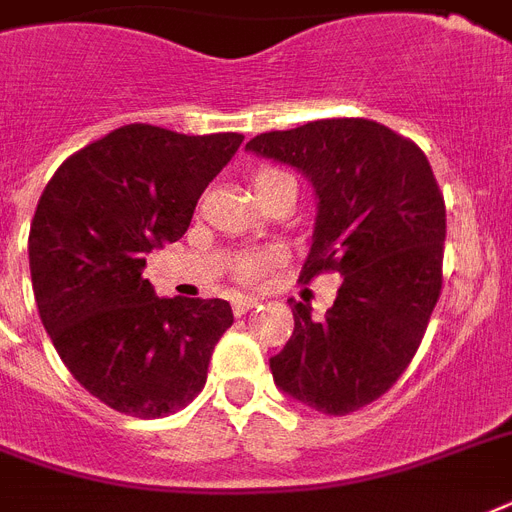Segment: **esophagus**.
I'll return each mask as SVG.
<instances>
[{
    "label": "esophagus",
    "mask_w": 512,
    "mask_h": 512,
    "mask_svg": "<svg viewBox=\"0 0 512 512\" xmlns=\"http://www.w3.org/2000/svg\"><path fill=\"white\" fill-rule=\"evenodd\" d=\"M255 305H257V297L239 295V297H236V300H233V313H236V316H241V313L252 311Z\"/></svg>",
    "instance_id": "obj_1"
}]
</instances>
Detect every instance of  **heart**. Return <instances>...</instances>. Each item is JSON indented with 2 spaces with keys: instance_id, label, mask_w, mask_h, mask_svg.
Wrapping results in <instances>:
<instances>
[{
  "instance_id": "1",
  "label": "heart",
  "mask_w": 512,
  "mask_h": 512,
  "mask_svg": "<svg viewBox=\"0 0 512 512\" xmlns=\"http://www.w3.org/2000/svg\"><path fill=\"white\" fill-rule=\"evenodd\" d=\"M276 177H284V172L279 170H260L255 177H252V185L260 188V185L271 183ZM273 257L271 255H263V252H252V255H241L236 260V273H239V279L244 281H255L260 279L268 268H271Z\"/></svg>"
}]
</instances>
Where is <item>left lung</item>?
<instances>
[{
	"mask_svg": "<svg viewBox=\"0 0 512 512\" xmlns=\"http://www.w3.org/2000/svg\"><path fill=\"white\" fill-rule=\"evenodd\" d=\"M247 151L313 185L316 223L300 279L342 276L324 319L289 300L295 332L271 358L273 382L316 412H356L401 377L428 329L441 295L444 196L420 148L369 119L263 132Z\"/></svg>",
	"mask_w": 512,
	"mask_h": 512,
	"instance_id": "obj_1",
	"label": "left lung"
}]
</instances>
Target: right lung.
Listing matches in <instances>:
<instances>
[{
    "instance_id": "add662e5",
    "label": "right lung",
    "mask_w": 512,
    "mask_h": 512,
    "mask_svg": "<svg viewBox=\"0 0 512 512\" xmlns=\"http://www.w3.org/2000/svg\"><path fill=\"white\" fill-rule=\"evenodd\" d=\"M244 135L127 124L60 164L36 204L28 265L42 324L74 380L132 417H164L207 382L231 305L156 297L146 255L188 231Z\"/></svg>"
}]
</instances>
